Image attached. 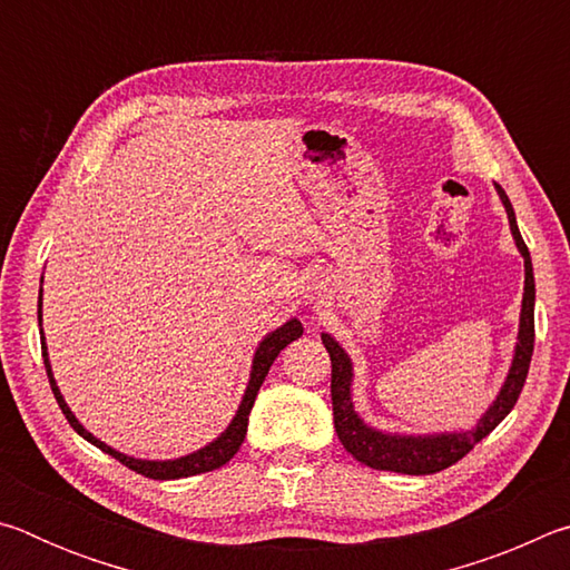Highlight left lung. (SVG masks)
<instances>
[{
	"label": "left lung",
	"mask_w": 570,
	"mask_h": 570,
	"mask_svg": "<svg viewBox=\"0 0 570 570\" xmlns=\"http://www.w3.org/2000/svg\"><path fill=\"white\" fill-rule=\"evenodd\" d=\"M495 190L500 200H503L510 234L515 238V246L523 256L525 264V286H523V308H520V330L515 342L513 364H510L508 377L500 387L498 397L485 410V414L478 420L472 430L460 432H438V435H400V432H382L366 424L354 410L352 402V380L354 366L350 354H346L340 342L332 334H322V342L330 352L332 360V407H334V428L340 435L344 450L352 458L364 462L366 468L374 470H390V472H404V475H432L450 465H455L468 452L478 445L482 438H488L500 422L508 417V412L515 407V402L523 392V384L528 377L530 356H533V342H535V278H533V264H530V254L523 236L518 230L515 210L510 206V198L505 190L495 183Z\"/></svg>",
	"instance_id": "left-lung-1"
}]
</instances>
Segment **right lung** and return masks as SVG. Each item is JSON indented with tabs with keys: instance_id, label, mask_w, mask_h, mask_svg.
Returning a JSON list of instances; mask_svg holds the SVG:
<instances>
[{
	"instance_id": "right-lung-1",
	"label": "right lung",
	"mask_w": 570,
	"mask_h": 570,
	"mask_svg": "<svg viewBox=\"0 0 570 570\" xmlns=\"http://www.w3.org/2000/svg\"><path fill=\"white\" fill-rule=\"evenodd\" d=\"M37 306H40V308H37V320H40V326H42V288H40V304H37ZM302 334H304V326H302V322H298V320H288L286 324L278 326V330L268 332L264 340H262V344H258L256 354H254V364H250V377H248V384H246L244 400H240L238 410H236V417L230 420L228 428L220 432V435L214 442H208L206 448H200L196 452H190V455H183V458H176V460H140V458H130V455H125V452H120V450L105 445L102 440H98V438L92 435V432L85 430L82 424H80V420H77L75 414H72V410L67 407V402H65V397L60 394V387H57L52 366H50V356H47V344H45V332L42 330H40V342H42L45 370H47V377H50V387L55 392V400H57V404H60L62 414L67 417V422H70V428L77 432V435L85 438L88 442H92V445L100 448L102 452H108V455H112L115 460H120L125 468L140 472V475L153 478V480H178V478H190V475H200V472L216 470L220 465H226V462L236 455L238 448H240V442H244V438H246L248 414H250V407H254L258 390H262V384L266 380L268 366L274 364L278 352H282L286 344H292Z\"/></svg>"
}]
</instances>
